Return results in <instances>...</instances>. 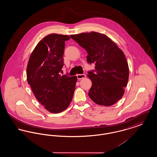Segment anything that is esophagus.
<instances>
[{"mask_svg": "<svg viewBox=\"0 0 157 157\" xmlns=\"http://www.w3.org/2000/svg\"><path fill=\"white\" fill-rule=\"evenodd\" d=\"M77 78L78 79H82L86 78V75L85 74H79V75H77Z\"/></svg>", "mask_w": 157, "mask_h": 157, "instance_id": "1", "label": "esophagus"}]
</instances>
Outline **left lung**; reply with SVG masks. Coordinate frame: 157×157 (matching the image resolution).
<instances>
[{
    "label": "left lung",
    "instance_id": "left-lung-1",
    "mask_svg": "<svg viewBox=\"0 0 157 157\" xmlns=\"http://www.w3.org/2000/svg\"><path fill=\"white\" fill-rule=\"evenodd\" d=\"M71 37L86 51L88 62L95 65V71L88 75L92 83L90 98L105 106L115 104L124 95L129 78L128 64L122 51L109 37L96 32Z\"/></svg>",
    "mask_w": 157,
    "mask_h": 157
}]
</instances>
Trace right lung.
I'll return each mask as SVG.
<instances>
[{
	"label": "right lung",
	"mask_w": 157,
	"mask_h": 157,
	"mask_svg": "<svg viewBox=\"0 0 157 157\" xmlns=\"http://www.w3.org/2000/svg\"><path fill=\"white\" fill-rule=\"evenodd\" d=\"M67 35L50 34L41 40L30 54L27 81L37 101L49 112L65 110L72 101L77 77L60 75Z\"/></svg>",
	"instance_id": "add662e5"
}]
</instances>
